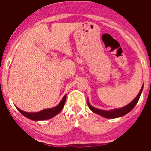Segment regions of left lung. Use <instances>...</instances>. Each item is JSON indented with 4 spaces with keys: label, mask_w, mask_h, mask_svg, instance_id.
Listing matches in <instances>:
<instances>
[{
    "label": "left lung",
    "mask_w": 151,
    "mask_h": 151,
    "mask_svg": "<svg viewBox=\"0 0 151 151\" xmlns=\"http://www.w3.org/2000/svg\"><path fill=\"white\" fill-rule=\"evenodd\" d=\"M143 85L141 88L140 91L139 92V94L137 95V96L132 101L131 103H129L128 105L124 106L123 107L117 108V109H113V110H100V109H98V108H96L94 106H92L91 104L88 102V99H87L88 106L92 112L96 113L97 114L100 115L102 117H106V118H117V117H121L124 115L127 114L128 113L130 112L134 107L136 105V103H138L139 99V97L141 96V93H142V91H143Z\"/></svg>",
    "instance_id": "8db88e82"
}]
</instances>
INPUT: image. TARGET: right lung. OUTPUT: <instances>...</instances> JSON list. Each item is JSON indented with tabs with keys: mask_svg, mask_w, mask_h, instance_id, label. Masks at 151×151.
<instances>
[{
	"mask_svg": "<svg viewBox=\"0 0 151 151\" xmlns=\"http://www.w3.org/2000/svg\"><path fill=\"white\" fill-rule=\"evenodd\" d=\"M66 95H65L61 100V102L55 107L48 108V109H45V110L39 111V112H26L23 110H20L19 108H17V110L22 114L23 116H25L27 118H29L30 120L37 122V121H44V120L50 119L52 117H55V115H57L59 112H61V110H63V108L64 106L65 102H66Z\"/></svg>",
	"mask_w": 151,
	"mask_h": 151,
	"instance_id": "1",
	"label": "right lung"
}]
</instances>
